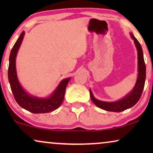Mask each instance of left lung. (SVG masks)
Listing matches in <instances>:
<instances>
[{
	"instance_id": "8db88e82",
	"label": "left lung",
	"mask_w": 153,
	"mask_h": 153,
	"mask_svg": "<svg viewBox=\"0 0 153 153\" xmlns=\"http://www.w3.org/2000/svg\"><path fill=\"white\" fill-rule=\"evenodd\" d=\"M131 37H132L134 41L135 45L138 50L139 74H138L137 83H136L133 91L129 95H127L123 99L115 102H106L96 100L93 97L92 92L90 91L91 98L93 103L99 108H102L104 110L113 112H120L127 109V108L132 107L133 106H134L137 103L140 98H141L142 93H143L146 76V69L145 62H144L143 59V50H142V47L139 41L134 36L132 33H131Z\"/></svg>"
}]
</instances>
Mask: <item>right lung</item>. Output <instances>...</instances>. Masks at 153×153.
<instances>
[{"instance_id": "add662e5", "label": "right lung", "mask_w": 153, "mask_h": 153, "mask_svg": "<svg viewBox=\"0 0 153 153\" xmlns=\"http://www.w3.org/2000/svg\"><path fill=\"white\" fill-rule=\"evenodd\" d=\"M24 32H22L14 44L10 52L8 67V79L12 92L16 102L21 107L33 114H45L56 110L61 105L64 100L67 85L70 78L62 80L53 93L47 98H37L30 96L24 91L19 83L16 72L15 60L17 51L24 38Z\"/></svg>"}]
</instances>
